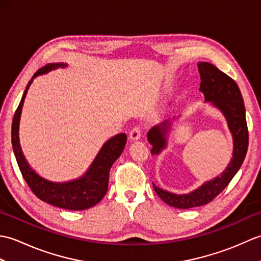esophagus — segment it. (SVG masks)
I'll list each match as a JSON object with an SVG mask.
<instances>
[{
    "label": "esophagus",
    "mask_w": 261,
    "mask_h": 261,
    "mask_svg": "<svg viewBox=\"0 0 261 261\" xmlns=\"http://www.w3.org/2000/svg\"><path fill=\"white\" fill-rule=\"evenodd\" d=\"M140 136H141V130L139 126H135L134 129H132L130 131V135H129V138L131 141H136L138 139H140Z\"/></svg>",
    "instance_id": "34e87169"
}]
</instances>
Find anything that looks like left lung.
<instances>
[{
  "label": "left lung",
  "instance_id": "1",
  "mask_svg": "<svg viewBox=\"0 0 261 261\" xmlns=\"http://www.w3.org/2000/svg\"><path fill=\"white\" fill-rule=\"evenodd\" d=\"M197 66L201 75L199 91L203 93L205 102H208L212 107L218 109L225 118L233 139V152L231 162L222 174L203 182L193 192L186 194L171 193L152 182L154 192L165 203L182 210L202 206L210 203L229 185L245 160L249 141L245 103L237 83L212 64L202 62L198 63ZM171 125L173 121L166 120L149 130L147 139L152 146L151 154L158 156L164 149L167 148Z\"/></svg>",
  "mask_w": 261,
  "mask_h": 261
}]
</instances>
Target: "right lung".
Here are the masks:
<instances>
[{"instance_id": "add662e5", "label": "right lung", "mask_w": 261, "mask_h": 261, "mask_svg": "<svg viewBox=\"0 0 261 261\" xmlns=\"http://www.w3.org/2000/svg\"><path fill=\"white\" fill-rule=\"evenodd\" d=\"M64 67H67V64H48L32 76L30 82L28 83L19 107L14 113L11 140H12L14 156L16 163L19 165L21 174L33 194L38 198H40L41 201L51 204L54 206L71 211H81L94 206L105 196L109 186L110 169L115 160L121 156L122 151H123L126 143V135L120 134L109 139L102 146L101 150L98 151L95 159L93 160L90 167L85 171V174L73 180H49L37 174L35 169L30 167L23 152H22L19 140V124L25 95L36 77L47 74L54 69Z\"/></svg>"}]
</instances>
